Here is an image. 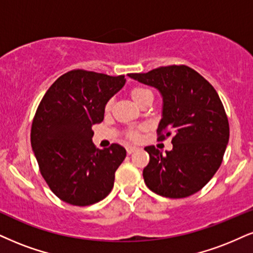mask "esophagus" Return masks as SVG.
I'll use <instances>...</instances> for the list:
<instances>
[{"label": "esophagus", "mask_w": 253, "mask_h": 253, "mask_svg": "<svg viewBox=\"0 0 253 253\" xmlns=\"http://www.w3.org/2000/svg\"><path fill=\"white\" fill-rule=\"evenodd\" d=\"M137 151V148L136 146H126V152L127 155H131L133 152Z\"/></svg>", "instance_id": "obj_1"}]
</instances>
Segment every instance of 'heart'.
<instances>
[{"mask_svg": "<svg viewBox=\"0 0 253 253\" xmlns=\"http://www.w3.org/2000/svg\"><path fill=\"white\" fill-rule=\"evenodd\" d=\"M150 93H152L150 90L146 88H142V86H136V88H133L131 91H130L131 98L135 101L136 104H138V103L143 99V97H145L146 95H150ZM110 108H111V101H109L107 104H105V110L109 111L110 110ZM127 136H129V138L131 139H137L139 137L138 132H137L136 130H130V131L127 132Z\"/></svg>", "mask_w": 253, "mask_h": 253, "instance_id": "b5f03b06", "label": "heart"}]
</instances>
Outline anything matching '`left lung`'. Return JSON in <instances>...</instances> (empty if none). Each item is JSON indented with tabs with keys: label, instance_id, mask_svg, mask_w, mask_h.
<instances>
[{
	"label": "left lung",
	"instance_id": "1",
	"mask_svg": "<svg viewBox=\"0 0 253 253\" xmlns=\"http://www.w3.org/2000/svg\"><path fill=\"white\" fill-rule=\"evenodd\" d=\"M127 76L160 91L163 107L157 132L160 139L172 136L171 151L144 148L150 156L143 170L146 186L168 198L198 192L219 169L229 143V121L217 91L186 65Z\"/></svg>",
	"mask_w": 253,
	"mask_h": 253
}]
</instances>
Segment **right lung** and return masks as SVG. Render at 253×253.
<instances>
[{
  "label": "right lung",
  "instance_id": "add662e5",
  "mask_svg": "<svg viewBox=\"0 0 253 253\" xmlns=\"http://www.w3.org/2000/svg\"><path fill=\"white\" fill-rule=\"evenodd\" d=\"M126 82L123 75L71 70L52 83L37 108L31 148L49 188L68 204H95L114 188L126 151L120 144L96 149L91 127L103 121L105 104Z\"/></svg>",
  "mask_w": 253,
  "mask_h": 253
}]
</instances>
